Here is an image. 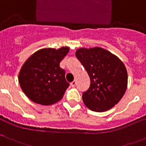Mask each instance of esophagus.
I'll return each instance as SVG.
<instances>
[{
    "label": "esophagus",
    "mask_w": 146,
    "mask_h": 146,
    "mask_svg": "<svg viewBox=\"0 0 146 146\" xmlns=\"http://www.w3.org/2000/svg\"><path fill=\"white\" fill-rule=\"evenodd\" d=\"M76 84V81H73V82H72L70 83V86L71 87H75Z\"/></svg>",
    "instance_id": "1"
}]
</instances>
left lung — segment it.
I'll return each instance as SVG.
<instances>
[{"mask_svg": "<svg viewBox=\"0 0 146 146\" xmlns=\"http://www.w3.org/2000/svg\"><path fill=\"white\" fill-rule=\"evenodd\" d=\"M76 58L90 76V87L83 92L84 105L91 111L103 112L113 108L124 95L128 73L118 57L100 47L80 48Z\"/></svg>", "mask_w": 146, "mask_h": 146, "instance_id": "obj_1", "label": "left lung"}]
</instances>
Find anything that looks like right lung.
I'll return each instance as SVG.
<instances>
[{
  "label": "right lung",
  "instance_id": "1",
  "mask_svg": "<svg viewBox=\"0 0 146 146\" xmlns=\"http://www.w3.org/2000/svg\"><path fill=\"white\" fill-rule=\"evenodd\" d=\"M69 47L38 50L25 62L18 76L22 90L29 100L44 105L56 103L70 84L65 79V71L59 67Z\"/></svg>",
  "mask_w": 146,
  "mask_h": 146
}]
</instances>
